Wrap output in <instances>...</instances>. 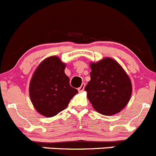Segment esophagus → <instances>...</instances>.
<instances>
[{"label": "esophagus", "instance_id": "34e87169", "mask_svg": "<svg viewBox=\"0 0 156 156\" xmlns=\"http://www.w3.org/2000/svg\"><path fill=\"white\" fill-rule=\"evenodd\" d=\"M85 86H86V84H85V83H82L81 86H80V87L78 88V91H79V92H83V91L84 90V89H85Z\"/></svg>", "mask_w": 156, "mask_h": 156}]
</instances>
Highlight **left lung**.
I'll return each instance as SVG.
<instances>
[{
    "label": "left lung",
    "mask_w": 156,
    "mask_h": 156,
    "mask_svg": "<svg viewBox=\"0 0 156 156\" xmlns=\"http://www.w3.org/2000/svg\"><path fill=\"white\" fill-rule=\"evenodd\" d=\"M90 81L85 87L94 108L104 115H113L127 105L132 94L130 78L115 60L104 58L90 64Z\"/></svg>",
    "instance_id": "1"
}]
</instances>
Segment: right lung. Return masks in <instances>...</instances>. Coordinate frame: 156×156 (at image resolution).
Here are the masks:
<instances>
[{
    "label": "right lung",
    "mask_w": 156,
    "mask_h": 156,
    "mask_svg": "<svg viewBox=\"0 0 156 156\" xmlns=\"http://www.w3.org/2000/svg\"><path fill=\"white\" fill-rule=\"evenodd\" d=\"M65 64L58 57L43 61L35 70L29 86L31 101L37 112L45 117H53L66 108L78 92L70 85L64 73Z\"/></svg>",
    "instance_id": "right-lung-1"
}]
</instances>
